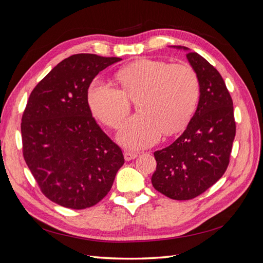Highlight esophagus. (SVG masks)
<instances>
[{"label": "esophagus", "mask_w": 263, "mask_h": 263, "mask_svg": "<svg viewBox=\"0 0 263 263\" xmlns=\"http://www.w3.org/2000/svg\"><path fill=\"white\" fill-rule=\"evenodd\" d=\"M138 156V153L136 151H130V150H126L124 153V157H125V160L126 161H130L133 159H135Z\"/></svg>", "instance_id": "obj_1"}]
</instances>
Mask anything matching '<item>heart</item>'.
Listing matches in <instances>:
<instances>
[{
  "mask_svg": "<svg viewBox=\"0 0 263 263\" xmlns=\"http://www.w3.org/2000/svg\"><path fill=\"white\" fill-rule=\"evenodd\" d=\"M121 89L102 81L89 87L87 101L94 116L115 128L137 102L138 115L124 122L118 140L132 148L154 145L161 137L184 128L193 115L200 81L195 70L186 63H170L141 59L118 71Z\"/></svg>",
  "mask_w": 263,
  "mask_h": 263,
  "instance_id": "heart-1",
  "label": "heart"
}]
</instances>
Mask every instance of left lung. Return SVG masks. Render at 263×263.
<instances>
[{
	"mask_svg": "<svg viewBox=\"0 0 263 263\" xmlns=\"http://www.w3.org/2000/svg\"><path fill=\"white\" fill-rule=\"evenodd\" d=\"M186 57L200 81V101L181 136L155 151L151 178L158 192L178 201L201 195L222 177L236 135L233 99L224 79L202 55L189 51Z\"/></svg>",
	"mask_w": 263,
	"mask_h": 263,
	"instance_id": "left-lung-1",
	"label": "left lung"
}]
</instances>
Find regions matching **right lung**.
I'll return each instance as SVG.
<instances>
[{
    "mask_svg": "<svg viewBox=\"0 0 263 263\" xmlns=\"http://www.w3.org/2000/svg\"><path fill=\"white\" fill-rule=\"evenodd\" d=\"M121 60L70 55L34 87L24 109V159L42 193L63 208L98 204L125 162L122 149L100 128L87 102L93 79Z\"/></svg>",
    "mask_w": 263,
    "mask_h": 263,
    "instance_id": "right-lung-1",
    "label": "right lung"
}]
</instances>
